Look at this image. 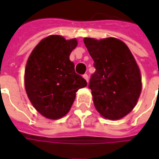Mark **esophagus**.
Segmentation results:
<instances>
[{
	"label": "esophagus",
	"instance_id": "34e87169",
	"mask_svg": "<svg viewBox=\"0 0 159 159\" xmlns=\"http://www.w3.org/2000/svg\"><path fill=\"white\" fill-rule=\"evenodd\" d=\"M83 78L86 80L87 82H89V76H88V74H84L83 75Z\"/></svg>",
	"mask_w": 159,
	"mask_h": 159
}]
</instances>
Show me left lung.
I'll list each match as a JSON object with an SVG mask.
<instances>
[{"label":"left lung","mask_w":159,"mask_h":159,"mask_svg":"<svg viewBox=\"0 0 159 159\" xmlns=\"http://www.w3.org/2000/svg\"><path fill=\"white\" fill-rule=\"evenodd\" d=\"M95 71L90 77L94 107L107 119L117 120L129 113L141 92L139 67L129 48L122 41L84 38Z\"/></svg>","instance_id":"8db88e82"}]
</instances>
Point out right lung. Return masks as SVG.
I'll list each match as a JSON object with an SVG mask.
<instances>
[{
    "instance_id": "right-lung-1",
    "label": "right lung",
    "mask_w": 159,
    "mask_h": 159,
    "mask_svg": "<svg viewBox=\"0 0 159 159\" xmlns=\"http://www.w3.org/2000/svg\"><path fill=\"white\" fill-rule=\"evenodd\" d=\"M76 39L50 36L39 42L26 64L25 84L27 95L36 111L50 119L64 117L72 106L77 90L87 86L76 74L70 54Z\"/></svg>"
}]
</instances>
